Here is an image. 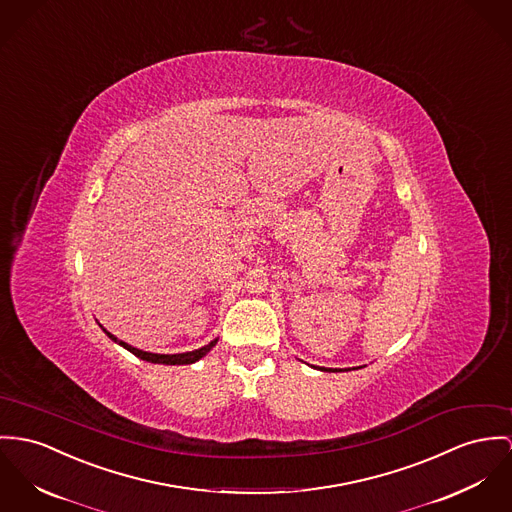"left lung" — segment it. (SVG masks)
<instances>
[{
	"mask_svg": "<svg viewBox=\"0 0 512 512\" xmlns=\"http://www.w3.org/2000/svg\"><path fill=\"white\" fill-rule=\"evenodd\" d=\"M319 370H323V372H337V368H335V370H333V368H329V370H327V368H319ZM339 372H341V370H339Z\"/></svg>",
	"mask_w": 512,
	"mask_h": 512,
	"instance_id": "1",
	"label": "left lung"
}]
</instances>
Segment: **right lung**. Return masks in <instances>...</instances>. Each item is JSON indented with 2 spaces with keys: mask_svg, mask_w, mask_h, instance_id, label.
<instances>
[{
  "mask_svg": "<svg viewBox=\"0 0 512 512\" xmlns=\"http://www.w3.org/2000/svg\"><path fill=\"white\" fill-rule=\"evenodd\" d=\"M101 329L107 333V337L111 339V341H115L117 345L120 347H124L126 351H130L132 354H136L138 358H142V360H146V362H154V364H193V362H197L200 360L202 356H206V354L210 353V349L218 343V339H214V341H210L208 345H204V347H200L197 351H189V353H179V354H158V353H146V351H140V349H134L132 345H128V343H124V341H120L117 339L113 333H109L103 325H101Z\"/></svg>",
  "mask_w": 512,
  "mask_h": 512,
  "instance_id": "obj_1",
  "label": "right lung"
}]
</instances>
